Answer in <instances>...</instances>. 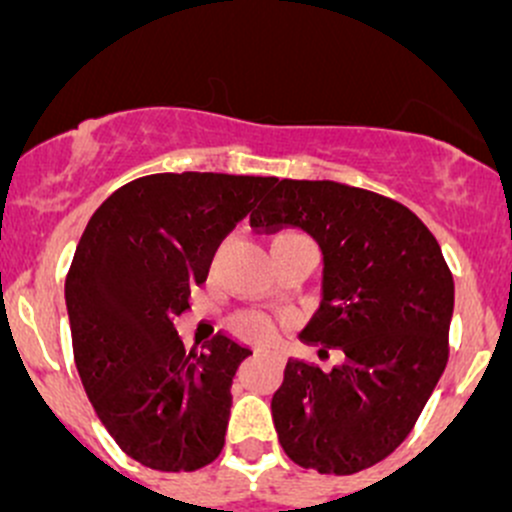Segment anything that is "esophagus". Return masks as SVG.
Returning a JSON list of instances; mask_svg holds the SVG:
<instances>
[{
  "mask_svg": "<svg viewBox=\"0 0 512 512\" xmlns=\"http://www.w3.org/2000/svg\"><path fill=\"white\" fill-rule=\"evenodd\" d=\"M255 356H270V352H265V349H255Z\"/></svg>",
  "mask_w": 512,
  "mask_h": 512,
  "instance_id": "34e87169",
  "label": "esophagus"
}]
</instances>
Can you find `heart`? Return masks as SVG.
<instances>
[{
	"label": "heart",
	"instance_id": "obj_1",
	"mask_svg": "<svg viewBox=\"0 0 512 512\" xmlns=\"http://www.w3.org/2000/svg\"><path fill=\"white\" fill-rule=\"evenodd\" d=\"M287 235H297V232H285V235H277V237H287ZM237 332L242 337L252 339V342H267L272 337V322L262 314H242L237 319Z\"/></svg>",
	"mask_w": 512,
	"mask_h": 512
}]
</instances>
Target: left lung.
<instances>
[{"mask_svg":"<svg viewBox=\"0 0 512 512\" xmlns=\"http://www.w3.org/2000/svg\"><path fill=\"white\" fill-rule=\"evenodd\" d=\"M252 230L299 227L324 255L322 304L304 342L339 349L329 371L289 359L272 396L280 446L297 466L352 476L404 443L448 361L453 275L406 205L334 180H277Z\"/></svg>","mask_w":512,"mask_h":512,"instance_id":"1","label":"left lung"}]
</instances>
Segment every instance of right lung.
Listing matches in <instances>:
<instances>
[{
    "instance_id": "add662e5",
    "label": "right lung",
    "mask_w": 512,
    "mask_h": 512,
    "mask_svg": "<svg viewBox=\"0 0 512 512\" xmlns=\"http://www.w3.org/2000/svg\"><path fill=\"white\" fill-rule=\"evenodd\" d=\"M272 183L146 175L108 195L81 235L64 287L76 369L106 431L141 466L188 473L223 451L232 376L252 352L220 332L188 354L173 319Z\"/></svg>"
}]
</instances>
